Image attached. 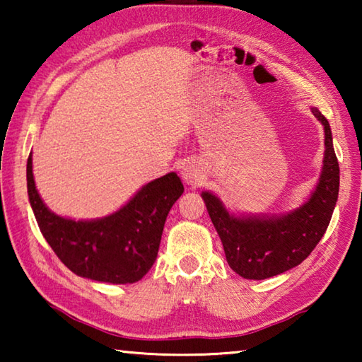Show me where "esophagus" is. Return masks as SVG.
Instances as JSON below:
<instances>
[{
	"instance_id": "esophagus-1",
	"label": "esophagus",
	"mask_w": 362,
	"mask_h": 362,
	"mask_svg": "<svg viewBox=\"0 0 362 362\" xmlns=\"http://www.w3.org/2000/svg\"><path fill=\"white\" fill-rule=\"evenodd\" d=\"M180 174H182V179L185 180L187 183H189V185H193V183H198L201 180V170L193 163L183 164Z\"/></svg>"
}]
</instances>
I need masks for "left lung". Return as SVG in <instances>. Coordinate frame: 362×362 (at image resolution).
<instances>
[{
    "label": "left lung",
    "mask_w": 362,
    "mask_h": 362,
    "mask_svg": "<svg viewBox=\"0 0 362 362\" xmlns=\"http://www.w3.org/2000/svg\"><path fill=\"white\" fill-rule=\"evenodd\" d=\"M313 113L324 126L326 151L320 183L300 209L274 218H235L218 198L203 193L207 212L222 240L226 262L243 278L267 279L300 265L327 230L339 198L340 168L329 121L320 110L313 108Z\"/></svg>",
    "instance_id": "obj_1"
}]
</instances>
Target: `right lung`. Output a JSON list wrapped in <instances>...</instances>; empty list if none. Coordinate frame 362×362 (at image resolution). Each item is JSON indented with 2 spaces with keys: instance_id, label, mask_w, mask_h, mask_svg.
<instances>
[{
  "instance_id": "obj_1",
  "label": "right lung",
  "mask_w": 362,
  "mask_h": 362,
  "mask_svg": "<svg viewBox=\"0 0 362 362\" xmlns=\"http://www.w3.org/2000/svg\"><path fill=\"white\" fill-rule=\"evenodd\" d=\"M27 188L42 236L60 262L78 276L113 284L136 283L145 276L156 260L170 207L183 193V183L170 173L146 183L113 216L75 222L52 214L41 201L32 156L27 161Z\"/></svg>"
}]
</instances>
